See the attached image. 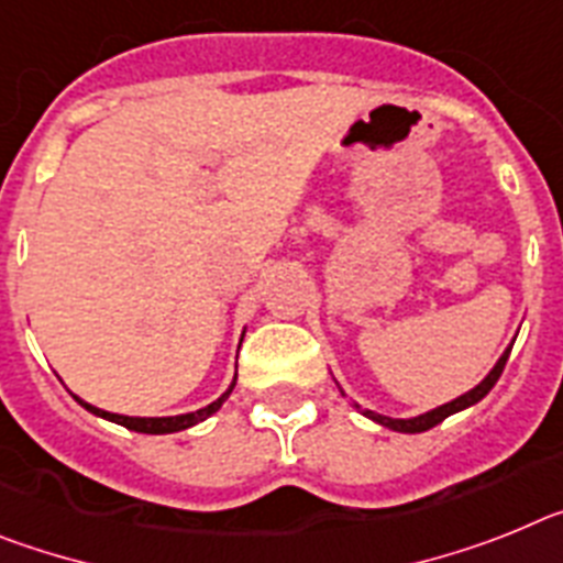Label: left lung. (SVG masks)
I'll list each match as a JSON object with an SVG mask.
<instances>
[{
    "label": "left lung",
    "mask_w": 563,
    "mask_h": 563,
    "mask_svg": "<svg viewBox=\"0 0 563 563\" xmlns=\"http://www.w3.org/2000/svg\"><path fill=\"white\" fill-rule=\"evenodd\" d=\"M512 342H516V340H512ZM512 342L505 349V354L498 356L496 365H493V368H490V374H487L485 379H482V383L476 385V388H471V390H467V394H462V397L451 399V402L439 405V408L424 410V413H419V417L394 419V417H385V413H376V410L363 408V405L354 402V399H349V402H351V408L360 410V413H363V417H368L371 422L383 424V428L397 430V433H422V430H430V428H433V424L444 422V419L453 417V413H459V410H464V408H471V405L482 402V399H485L487 394H490L493 385H496V383H498V376H501V371H505L507 356H510V351H512ZM336 388H340V383H336ZM340 394H342V388H340ZM342 397H345V394H342Z\"/></svg>",
    "instance_id": "1"
}]
</instances>
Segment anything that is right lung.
Returning <instances> with one entry per match:
<instances>
[{
	"label": "right lung",
	"mask_w": 563,
	"mask_h": 563,
	"mask_svg": "<svg viewBox=\"0 0 563 563\" xmlns=\"http://www.w3.org/2000/svg\"><path fill=\"white\" fill-rule=\"evenodd\" d=\"M243 334H246V331H243ZM241 342H243V336H241ZM234 379H238V376H234ZM234 379H232V385H229V388L223 390L221 397L214 399V402H209L207 408L189 410V413H178V417H124V413H112V410L96 408V405L85 402V399L76 397V394H73V399H76V402L81 405V408H85V410L96 413V417L107 419V422L124 424V428L135 430V433H155V437H161V433H178V430L192 428V424L203 422V419H209V417H212V413H218V410H221V405L229 399V394H232Z\"/></svg>",
	"instance_id": "obj_1"
}]
</instances>
